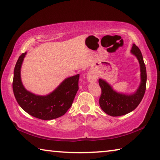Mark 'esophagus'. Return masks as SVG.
Here are the masks:
<instances>
[{"instance_id":"esophagus-1","label":"esophagus","mask_w":160,"mask_h":160,"mask_svg":"<svg viewBox=\"0 0 160 160\" xmlns=\"http://www.w3.org/2000/svg\"><path fill=\"white\" fill-rule=\"evenodd\" d=\"M88 80L89 82H96L97 81V78L95 76H94L93 75H92L90 73H89L88 75Z\"/></svg>"}]
</instances>
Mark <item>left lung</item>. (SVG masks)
Instances as JSON below:
<instances>
[{
    "label": "left lung",
    "mask_w": 160,
    "mask_h": 160,
    "mask_svg": "<svg viewBox=\"0 0 160 160\" xmlns=\"http://www.w3.org/2000/svg\"><path fill=\"white\" fill-rule=\"evenodd\" d=\"M131 53L137 58L140 68V83L137 90L133 94H126L119 93L113 90L106 81L99 79L102 94L99 98V106L108 115L120 116L127 114L138 106L144 97L147 82L146 67L143 61L142 55L139 48L132 44Z\"/></svg>",
    "instance_id": "1"
}]
</instances>
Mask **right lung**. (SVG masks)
<instances>
[{
	"label": "right lung",
	"mask_w": 160,
	"mask_h": 160,
	"mask_svg": "<svg viewBox=\"0 0 160 160\" xmlns=\"http://www.w3.org/2000/svg\"><path fill=\"white\" fill-rule=\"evenodd\" d=\"M26 54L20 56L14 69L12 90L18 104L29 115L42 120H51L64 115L71 107L79 88L80 75L65 79L49 94L37 95L27 90L21 80V67Z\"/></svg>",
	"instance_id": "obj_1"
}]
</instances>
